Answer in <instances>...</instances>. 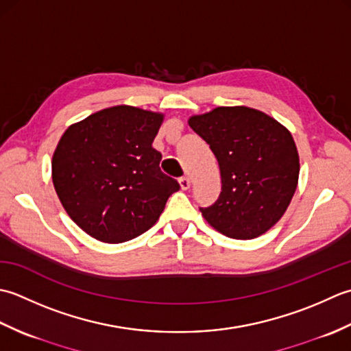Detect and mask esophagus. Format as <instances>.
Returning <instances> with one entry per match:
<instances>
[{"label": "esophagus", "mask_w": 351, "mask_h": 351, "mask_svg": "<svg viewBox=\"0 0 351 351\" xmlns=\"http://www.w3.org/2000/svg\"><path fill=\"white\" fill-rule=\"evenodd\" d=\"M178 183H180V188H182L183 191L189 189V186H191L189 177H180V178H178Z\"/></svg>", "instance_id": "esophagus-1"}]
</instances>
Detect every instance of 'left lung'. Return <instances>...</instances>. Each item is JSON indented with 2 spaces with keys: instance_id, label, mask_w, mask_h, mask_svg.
Returning <instances> with one entry per match:
<instances>
[{
  "instance_id": "8db88e82",
  "label": "left lung",
  "mask_w": 351,
  "mask_h": 351,
  "mask_svg": "<svg viewBox=\"0 0 351 351\" xmlns=\"http://www.w3.org/2000/svg\"><path fill=\"white\" fill-rule=\"evenodd\" d=\"M209 144L221 173L217 202L199 207L213 228L233 239L269 230L297 189L300 160L292 134L276 119L250 107H217L189 119Z\"/></svg>"
}]
</instances>
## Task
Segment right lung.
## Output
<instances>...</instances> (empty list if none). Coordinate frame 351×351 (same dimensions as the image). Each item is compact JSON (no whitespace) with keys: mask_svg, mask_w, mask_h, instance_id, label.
Listing matches in <instances>:
<instances>
[{"mask_svg":"<svg viewBox=\"0 0 351 351\" xmlns=\"http://www.w3.org/2000/svg\"><path fill=\"white\" fill-rule=\"evenodd\" d=\"M163 115L132 106L99 110L71 125L53 156V183L74 223L119 244L153 227L180 189L153 148Z\"/></svg>","mask_w":351,"mask_h":351,"instance_id":"add662e5","label":"right lung"}]
</instances>
